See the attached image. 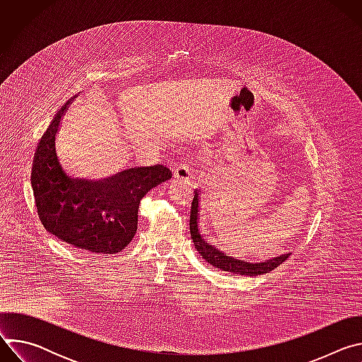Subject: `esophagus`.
I'll use <instances>...</instances> for the list:
<instances>
[{"mask_svg":"<svg viewBox=\"0 0 362 362\" xmlns=\"http://www.w3.org/2000/svg\"><path fill=\"white\" fill-rule=\"evenodd\" d=\"M192 175V170L186 165H179L173 169V179L175 180H187Z\"/></svg>","mask_w":362,"mask_h":362,"instance_id":"esophagus-1","label":"esophagus"}]
</instances>
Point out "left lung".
Instances as JSON below:
<instances>
[{
    "instance_id": "obj_1",
    "label": "left lung",
    "mask_w": 362,
    "mask_h": 362,
    "mask_svg": "<svg viewBox=\"0 0 362 362\" xmlns=\"http://www.w3.org/2000/svg\"><path fill=\"white\" fill-rule=\"evenodd\" d=\"M199 193L194 192L193 200H192V209H190V219H189V226H190V235L194 243V247L197 252L202 255L203 259L206 262H209L218 269L230 272V274H238V275H246V276H257L262 274H269L271 271L276 269L279 265H282L291 253L281 255L275 259H271L264 264H250L245 261H238L233 259L230 256H226L222 253L219 249H216L214 245L206 242L199 230Z\"/></svg>"
}]
</instances>
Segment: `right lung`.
I'll list each match as a JSON object with an SVG mask.
<instances>
[{"mask_svg":"<svg viewBox=\"0 0 362 362\" xmlns=\"http://www.w3.org/2000/svg\"><path fill=\"white\" fill-rule=\"evenodd\" d=\"M69 98L42 134L34 156L31 186L47 232L94 255H116L134 238L141 199L172 172L162 166L133 168L107 180L74 179L57 154L56 137Z\"/></svg>","mask_w":362,"mask_h":362,"instance_id":"1","label":"right lung"}]
</instances>
